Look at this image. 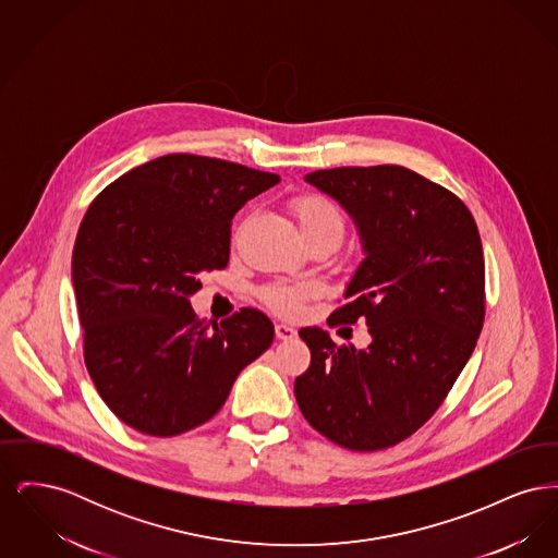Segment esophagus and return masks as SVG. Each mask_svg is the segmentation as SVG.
<instances>
[{
    "label": "esophagus",
    "instance_id": "obj_1",
    "mask_svg": "<svg viewBox=\"0 0 558 558\" xmlns=\"http://www.w3.org/2000/svg\"><path fill=\"white\" fill-rule=\"evenodd\" d=\"M276 337L280 341H291V339L296 337V330L289 326V324H276Z\"/></svg>",
    "mask_w": 558,
    "mask_h": 558
}]
</instances>
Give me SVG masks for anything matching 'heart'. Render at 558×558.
I'll use <instances>...</instances> for the list:
<instances>
[{
  "label": "heart",
  "instance_id": "heart-1",
  "mask_svg": "<svg viewBox=\"0 0 558 558\" xmlns=\"http://www.w3.org/2000/svg\"><path fill=\"white\" fill-rule=\"evenodd\" d=\"M291 211L301 228L303 239L318 234L343 236L345 219L341 209L316 192H301L292 196ZM318 292L314 282H271L259 289V299L278 316L292 318L301 314L303 305Z\"/></svg>",
  "mask_w": 558,
  "mask_h": 558
}]
</instances>
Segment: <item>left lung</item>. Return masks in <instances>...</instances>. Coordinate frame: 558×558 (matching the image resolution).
Instances as JSON below:
<instances>
[{
  "mask_svg": "<svg viewBox=\"0 0 558 558\" xmlns=\"http://www.w3.org/2000/svg\"><path fill=\"white\" fill-rule=\"evenodd\" d=\"M360 228L366 259L330 326L366 322L371 345H337L303 328L310 368L294 398L305 421L353 451L387 450L414 435L448 398L485 319V262L469 207L399 167H335L305 175ZM351 330V328H349Z\"/></svg>",
  "mask_w": 558,
  "mask_h": 558,
  "instance_id": "left-lung-1",
  "label": "left lung"
}]
</instances>
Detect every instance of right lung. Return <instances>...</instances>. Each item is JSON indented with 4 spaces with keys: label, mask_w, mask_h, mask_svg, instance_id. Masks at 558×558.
Masks as SVG:
<instances>
[{
    "label": "right lung",
    "mask_w": 558,
    "mask_h": 558,
    "mask_svg": "<svg viewBox=\"0 0 558 558\" xmlns=\"http://www.w3.org/2000/svg\"><path fill=\"white\" fill-rule=\"evenodd\" d=\"M280 175L167 155L108 184L83 215L73 287L83 360L112 414L153 437L213 418L240 371L274 341L266 314L203 322L187 296L230 262L232 217Z\"/></svg>",
    "instance_id": "right-lung-1"
}]
</instances>
